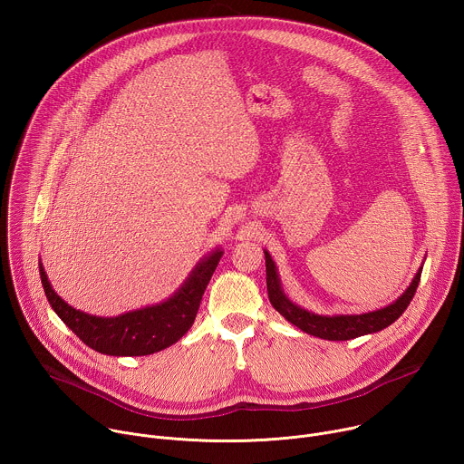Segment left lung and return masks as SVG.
I'll return each instance as SVG.
<instances>
[{
    "label": "left lung",
    "instance_id": "left-lung-1",
    "mask_svg": "<svg viewBox=\"0 0 464 464\" xmlns=\"http://www.w3.org/2000/svg\"><path fill=\"white\" fill-rule=\"evenodd\" d=\"M264 256H266L268 297H270V303L274 304V308L283 317H286L292 324L301 328L303 333L323 338V340H330V342H345V340H353L358 336L372 334V333H378V330L389 326L391 323H394L404 314V310L411 303V299L419 288L420 274H422V268H420L417 272L413 283L410 285V288L392 304H389L382 310L360 314V315H333L330 317V315L312 314V312L297 306L295 303H292L281 290L279 276H277L276 264H274L270 253L264 251Z\"/></svg>",
    "mask_w": 464,
    "mask_h": 464
}]
</instances>
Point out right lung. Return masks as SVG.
I'll list each match as a JSON object with an SVG mask.
<instances>
[{"mask_svg":"<svg viewBox=\"0 0 464 464\" xmlns=\"http://www.w3.org/2000/svg\"><path fill=\"white\" fill-rule=\"evenodd\" d=\"M224 251L217 249L194 268L185 285L165 303L119 317H97L75 310L51 288L40 262L45 297L58 317L93 351L110 356H147L176 343L192 326L202 295Z\"/></svg>","mask_w":464,"mask_h":464,"instance_id":"right-lung-1","label":"right lung"}]
</instances>
